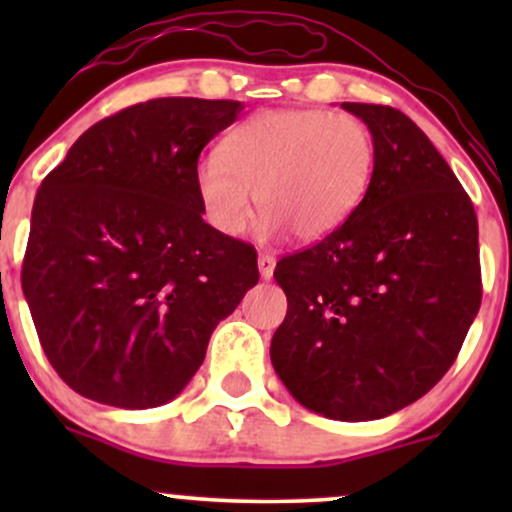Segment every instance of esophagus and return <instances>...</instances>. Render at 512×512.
<instances>
[{
  "mask_svg": "<svg viewBox=\"0 0 512 512\" xmlns=\"http://www.w3.org/2000/svg\"><path fill=\"white\" fill-rule=\"evenodd\" d=\"M257 267H260V276L264 281L272 279L274 267H276L274 255H269V252H260V257H257Z\"/></svg>",
  "mask_w": 512,
  "mask_h": 512,
  "instance_id": "esophagus-1",
  "label": "esophagus"
}]
</instances>
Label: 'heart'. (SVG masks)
<instances>
[{
	"label": "heart",
	"mask_w": 512,
	"mask_h": 512,
	"mask_svg": "<svg viewBox=\"0 0 512 512\" xmlns=\"http://www.w3.org/2000/svg\"><path fill=\"white\" fill-rule=\"evenodd\" d=\"M375 166V139L349 113L264 110L223 137L219 161L197 168L207 219L226 236H243L255 202L260 236L291 228L301 240L337 231L363 202Z\"/></svg>",
	"instance_id": "1"
}]
</instances>
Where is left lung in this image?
I'll return each mask as SVG.
<instances>
[{
    "instance_id": "obj_1",
    "label": "left lung",
    "mask_w": 512,
    "mask_h": 512,
    "mask_svg": "<svg viewBox=\"0 0 512 512\" xmlns=\"http://www.w3.org/2000/svg\"><path fill=\"white\" fill-rule=\"evenodd\" d=\"M373 132L354 214L274 279L289 310L272 366L305 409L373 421L424 397L455 363L481 305L479 226L445 158L390 105L342 103Z\"/></svg>"
}]
</instances>
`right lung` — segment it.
<instances>
[{
    "instance_id": "right-lung-1",
    "label": "right lung",
    "mask_w": 512,
    "mask_h": 512,
    "mask_svg": "<svg viewBox=\"0 0 512 512\" xmlns=\"http://www.w3.org/2000/svg\"><path fill=\"white\" fill-rule=\"evenodd\" d=\"M243 103L154 98L96 122L40 185L21 286L74 392L151 409L185 390L211 332L260 279L202 219L197 161Z\"/></svg>"
}]
</instances>
